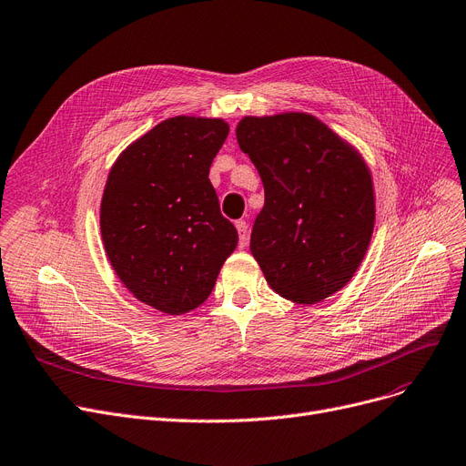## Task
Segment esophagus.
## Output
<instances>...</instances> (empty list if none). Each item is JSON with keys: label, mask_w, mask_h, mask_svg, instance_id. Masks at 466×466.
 Wrapping results in <instances>:
<instances>
[{"label": "esophagus", "mask_w": 466, "mask_h": 466, "mask_svg": "<svg viewBox=\"0 0 466 466\" xmlns=\"http://www.w3.org/2000/svg\"><path fill=\"white\" fill-rule=\"evenodd\" d=\"M236 230L239 234V248H246V244H248V222L244 218L236 220Z\"/></svg>", "instance_id": "obj_1"}]
</instances>
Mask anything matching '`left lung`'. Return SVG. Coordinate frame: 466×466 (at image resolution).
<instances>
[{
    "label": "left lung",
    "instance_id": "left-lung-1",
    "mask_svg": "<svg viewBox=\"0 0 466 466\" xmlns=\"http://www.w3.org/2000/svg\"><path fill=\"white\" fill-rule=\"evenodd\" d=\"M236 138L265 187L249 248L268 286L299 305L340 291L366 257L375 227L366 161L305 112L246 116Z\"/></svg>",
    "mask_w": 466,
    "mask_h": 466
}]
</instances>
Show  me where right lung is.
I'll use <instances>...</instances> for the list:
<instances>
[{"label":"right lung","instance_id":"obj_1","mask_svg":"<svg viewBox=\"0 0 466 466\" xmlns=\"http://www.w3.org/2000/svg\"><path fill=\"white\" fill-rule=\"evenodd\" d=\"M218 117L164 119L119 154L100 201V234L121 283L171 316L204 302L238 246L209 180L228 137Z\"/></svg>","mask_w":466,"mask_h":466}]
</instances>
